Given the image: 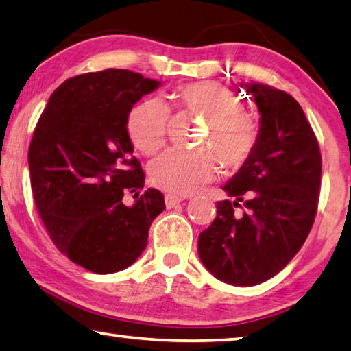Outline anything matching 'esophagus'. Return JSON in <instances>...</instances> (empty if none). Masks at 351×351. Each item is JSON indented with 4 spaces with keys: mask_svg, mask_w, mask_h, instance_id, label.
<instances>
[{
    "mask_svg": "<svg viewBox=\"0 0 351 351\" xmlns=\"http://www.w3.org/2000/svg\"><path fill=\"white\" fill-rule=\"evenodd\" d=\"M182 200H185L182 195H176V194H165V204L168 208H172L177 204H180Z\"/></svg>",
    "mask_w": 351,
    "mask_h": 351,
    "instance_id": "1",
    "label": "esophagus"
}]
</instances>
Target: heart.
<instances>
[{
    "mask_svg": "<svg viewBox=\"0 0 351 351\" xmlns=\"http://www.w3.org/2000/svg\"><path fill=\"white\" fill-rule=\"evenodd\" d=\"M182 108L205 115L202 143L216 151L220 162L230 168L248 160L257 143V126L242 109L239 97L216 82L182 84L176 92ZM169 108L162 98L140 101L128 115V135L143 154H154L168 135ZM216 172V157L210 149H172L160 154L149 165L151 180L172 194L194 193Z\"/></svg>",
    "mask_w": 351,
    "mask_h": 351,
    "instance_id": "heart-1",
    "label": "heart"
}]
</instances>
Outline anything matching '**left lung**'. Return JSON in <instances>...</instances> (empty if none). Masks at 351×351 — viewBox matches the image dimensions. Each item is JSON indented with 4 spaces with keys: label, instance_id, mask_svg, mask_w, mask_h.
Segmentation results:
<instances>
[{
    "label": "left lung",
    "instance_id": "obj_1",
    "mask_svg": "<svg viewBox=\"0 0 351 351\" xmlns=\"http://www.w3.org/2000/svg\"><path fill=\"white\" fill-rule=\"evenodd\" d=\"M261 114L257 143L222 186L234 202H217V216L199 236V256L219 280L262 284L287 267L315 222L322 157L300 104L268 84H243ZM243 205H240V202ZM242 207L243 214L234 213Z\"/></svg>",
    "mask_w": 351,
    "mask_h": 351
}]
</instances>
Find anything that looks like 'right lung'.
I'll return each instance as SVG.
<instances>
[{
	"instance_id": "1",
	"label": "right lung",
	"mask_w": 351,
	"mask_h": 351,
	"mask_svg": "<svg viewBox=\"0 0 351 351\" xmlns=\"http://www.w3.org/2000/svg\"><path fill=\"white\" fill-rule=\"evenodd\" d=\"M158 86L126 69L83 73L55 89L36 123L29 146L36 210L55 247L92 273L132 265L165 210L157 189L140 194L145 174L126 128L134 104Z\"/></svg>"
}]
</instances>
